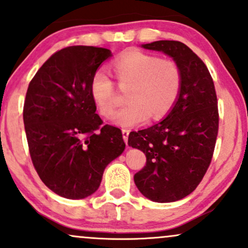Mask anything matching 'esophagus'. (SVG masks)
I'll use <instances>...</instances> for the list:
<instances>
[{"mask_svg": "<svg viewBox=\"0 0 248 248\" xmlns=\"http://www.w3.org/2000/svg\"><path fill=\"white\" fill-rule=\"evenodd\" d=\"M128 135H129V130L126 129V128H124V129H122V136H124V140L126 143L128 142Z\"/></svg>", "mask_w": 248, "mask_h": 248, "instance_id": "1", "label": "esophagus"}]
</instances>
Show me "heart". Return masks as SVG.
Instances as JSON below:
<instances>
[{
    "label": "heart",
    "instance_id": "1",
    "mask_svg": "<svg viewBox=\"0 0 248 248\" xmlns=\"http://www.w3.org/2000/svg\"><path fill=\"white\" fill-rule=\"evenodd\" d=\"M114 72L119 86L127 90L129 104L113 115L112 121L121 127L143 124L152 116H166L181 94L183 75L175 61L161 59L142 51H129L115 59ZM90 93L101 115L109 116L116 106L114 81L104 69L96 70L90 82Z\"/></svg>",
    "mask_w": 248,
    "mask_h": 248
}]
</instances>
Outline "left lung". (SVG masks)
I'll return each mask as SVG.
<instances>
[{"mask_svg": "<svg viewBox=\"0 0 248 248\" xmlns=\"http://www.w3.org/2000/svg\"><path fill=\"white\" fill-rule=\"evenodd\" d=\"M142 47L171 57L183 75L181 94L167 118L128 136V144L147 157L134 175L138 189L150 201L170 203L190 195L211 163L219 124L217 95L206 65L186 44L157 41Z\"/></svg>", "mask_w": 248, "mask_h": 248, "instance_id": "left-lung-1", "label": "left lung"}]
</instances>
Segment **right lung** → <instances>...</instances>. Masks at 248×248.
<instances>
[{
	"label": "right lung",
	"instance_id": "right-lung-1",
	"mask_svg": "<svg viewBox=\"0 0 248 248\" xmlns=\"http://www.w3.org/2000/svg\"><path fill=\"white\" fill-rule=\"evenodd\" d=\"M110 56L104 47H65L28 87L23 121L31 160L43 183L64 198L94 193L105 168L126 147L119 128L102 126L90 93L93 73Z\"/></svg>",
	"mask_w": 248,
	"mask_h": 248
}]
</instances>
